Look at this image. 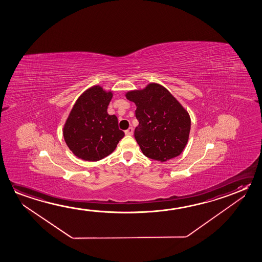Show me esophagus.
<instances>
[{
	"label": "esophagus",
	"mask_w": 262,
	"mask_h": 262,
	"mask_svg": "<svg viewBox=\"0 0 262 262\" xmlns=\"http://www.w3.org/2000/svg\"><path fill=\"white\" fill-rule=\"evenodd\" d=\"M125 135H127V136H132V135L134 134L133 127H129L127 130H125Z\"/></svg>",
	"instance_id": "34e87169"
}]
</instances>
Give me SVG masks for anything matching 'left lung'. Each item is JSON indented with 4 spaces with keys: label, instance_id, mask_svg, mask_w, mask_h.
I'll return each mask as SVG.
<instances>
[{
    "label": "left lung",
    "instance_id": "1",
    "mask_svg": "<svg viewBox=\"0 0 262 262\" xmlns=\"http://www.w3.org/2000/svg\"><path fill=\"white\" fill-rule=\"evenodd\" d=\"M125 97L137 106L139 124L135 138L143 154L160 162L181 154L188 141L191 121L170 92L151 83L144 89L127 92Z\"/></svg>",
    "mask_w": 262,
    "mask_h": 262
}]
</instances>
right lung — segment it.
Wrapping results in <instances>:
<instances>
[{"label":"right lung","instance_id":"obj_1","mask_svg":"<svg viewBox=\"0 0 262 262\" xmlns=\"http://www.w3.org/2000/svg\"><path fill=\"white\" fill-rule=\"evenodd\" d=\"M112 91L94 85L76 100L62 129L64 141L77 158L98 161L111 154L125 133L115 115H108Z\"/></svg>","mask_w":262,"mask_h":262}]
</instances>
